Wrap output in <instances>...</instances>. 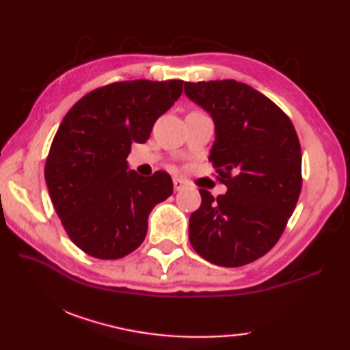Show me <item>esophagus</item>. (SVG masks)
<instances>
[{
  "mask_svg": "<svg viewBox=\"0 0 350 350\" xmlns=\"http://www.w3.org/2000/svg\"><path fill=\"white\" fill-rule=\"evenodd\" d=\"M173 185H174V191H182L185 187H187V180L176 177V179L173 180Z\"/></svg>",
  "mask_w": 350,
  "mask_h": 350,
  "instance_id": "34e87169",
  "label": "esophagus"
}]
</instances>
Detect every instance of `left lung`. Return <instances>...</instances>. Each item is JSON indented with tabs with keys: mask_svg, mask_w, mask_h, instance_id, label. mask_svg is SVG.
<instances>
[{
	"mask_svg": "<svg viewBox=\"0 0 350 350\" xmlns=\"http://www.w3.org/2000/svg\"><path fill=\"white\" fill-rule=\"evenodd\" d=\"M185 94L215 122L209 161L227 192L189 218V242L207 262L248 265L278 242L302 188L298 133L287 114L254 88L234 79L185 83Z\"/></svg>",
	"mask_w": 350,
	"mask_h": 350,
	"instance_id": "obj_1",
	"label": "left lung"
}]
</instances>
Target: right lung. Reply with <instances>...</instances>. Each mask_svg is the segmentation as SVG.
Instances as JSON below:
<instances>
[{
	"mask_svg": "<svg viewBox=\"0 0 350 350\" xmlns=\"http://www.w3.org/2000/svg\"><path fill=\"white\" fill-rule=\"evenodd\" d=\"M182 79L118 81L87 93L64 116L44 163V180L70 241L85 254L116 260L135 251L153 207L173 194L167 171H128L133 143L182 94Z\"/></svg>",
	"mask_w": 350,
	"mask_h": 350,
	"instance_id": "right-lung-1",
	"label": "right lung"
}]
</instances>
